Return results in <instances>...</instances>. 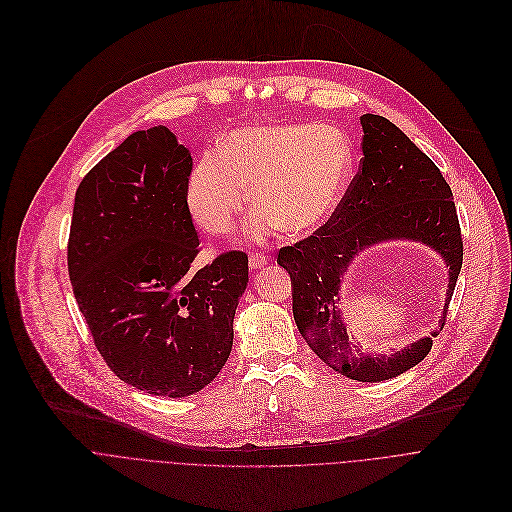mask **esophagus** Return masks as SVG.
I'll return each mask as SVG.
<instances>
[{
	"instance_id": "obj_1",
	"label": "esophagus",
	"mask_w": 512,
	"mask_h": 512,
	"mask_svg": "<svg viewBox=\"0 0 512 512\" xmlns=\"http://www.w3.org/2000/svg\"><path fill=\"white\" fill-rule=\"evenodd\" d=\"M266 262H268V258H266L264 254H258V252H252V254H250V258H248V264H250V268H252V270L262 268Z\"/></svg>"
}]
</instances>
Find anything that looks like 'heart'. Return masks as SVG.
Wrapping results in <instances>:
<instances>
[{
  "instance_id": "b5f03b06",
  "label": "heart",
  "mask_w": 512,
  "mask_h": 512,
  "mask_svg": "<svg viewBox=\"0 0 512 512\" xmlns=\"http://www.w3.org/2000/svg\"><path fill=\"white\" fill-rule=\"evenodd\" d=\"M355 165L345 133L325 125L244 129L220 157H203L187 183V206L208 234L234 228L250 193L258 203L246 232L260 242L274 230L290 234L323 226L339 208Z\"/></svg>"
}]
</instances>
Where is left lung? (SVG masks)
<instances>
[{
  "label": "left lung",
  "instance_id": "8db88e82",
  "mask_svg": "<svg viewBox=\"0 0 512 512\" xmlns=\"http://www.w3.org/2000/svg\"><path fill=\"white\" fill-rule=\"evenodd\" d=\"M363 159L337 212L313 236L284 246L278 264L292 280L294 323L309 347L337 373L379 383L416 367L446 323L462 268V236L452 189L436 163L379 115H363ZM420 241L449 266V290L439 329L391 356L363 354L346 333L340 284L352 260L383 241Z\"/></svg>",
  "mask_w": 512,
  "mask_h": 512
}]
</instances>
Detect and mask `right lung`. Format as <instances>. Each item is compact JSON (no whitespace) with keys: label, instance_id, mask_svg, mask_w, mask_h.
<instances>
[{"label":"right lung","instance_id":"obj_1","mask_svg":"<svg viewBox=\"0 0 512 512\" xmlns=\"http://www.w3.org/2000/svg\"><path fill=\"white\" fill-rule=\"evenodd\" d=\"M191 165L163 125L129 135L80 181L68 240L72 290L102 359L125 383L163 397L216 379L248 284L244 252L191 270Z\"/></svg>","mask_w":512,"mask_h":512}]
</instances>
